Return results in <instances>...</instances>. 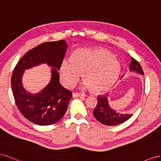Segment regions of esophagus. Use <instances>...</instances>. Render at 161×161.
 <instances>
[{
    "instance_id": "obj_1",
    "label": "esophagus",
    "mask_w": 161,
    "mask_h": 161,
    "mask_svg": "<svg viewBox=\"0 0 161 161\" xmlns=\"http://www.w3.org/2000/svg\"><path fill=\"white\" fill-rule=\"evenodd\" d=\"M73 97H76V96H78V97H79V96H82V97H84V96L85 97V96H86V95L84 94H81V93H78V92H73Z\"/></svg>"
}]
</instances>
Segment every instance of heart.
Here are the masks:
<instances>
[{
    "label": "heart",
    "mask_w": 161,
    "mask_h": 161,
    "mask_svg": "<svg viewBox=\"0 0 161 161\" xmlns=\"http://www.w3.org/2000/svg\"><path fill=\"white\" fill-rule=\"evenodd\" d=\"M121 66L117 59L106 50L81 48L75 50L69 61L63 60L59 75L67 88H72L81 73L84 86L94 92H103L115 83Z\"/></svg>",
    "instance_id": "obj_1"
}]
</instances>
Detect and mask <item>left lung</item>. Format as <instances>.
I'll return each instance as SVG.
<instances>
[{
	"label": "left lung",
	"mask_w": 161,
	"mask_h": 161,
	"mask_svg": "<svg viewBox=\"0 0 161 161\" xmlns=\"http://www.w3.org/2000/svg\"><path fill=\"white\" fill-rule=\"evenodd\" d=\"M130 69L144 75L143 69L139 62L131 57ZM108 94L99 96L98 97L97 105L94 110V116L97 120L107 125H117L128 120L133 115L132 114H121L114 111L110 107L108 102Z\"/></svg>",
	"instance_id": "left-lung-1"
}]
</instances>
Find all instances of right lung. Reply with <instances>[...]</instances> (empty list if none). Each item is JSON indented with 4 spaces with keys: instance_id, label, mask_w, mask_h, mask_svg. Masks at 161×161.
<instances>
[{
    "instance_id": "obj_1",
    "label": "right lung",
    "mask_w": 161,
    "mask_h": 161,
    "mask_svg": "<svg viewBox=\"0 0 161 161\" xmlns=\"http://www.w3.org/2000/svg\"><path fill=\"white\" fill-rule=\"evenodd\" d=\"M67 47L65 40L41 44L24 55L13 72L11 87L17 107L27 120L37 125H49L58 122L66 113L72 98L71 92L59 83L57 70L63 61ZM42 63L54 68L52 80L39 93L31 95L22 87V73L26 68Z\"/></svg>"
}]
</instances>
